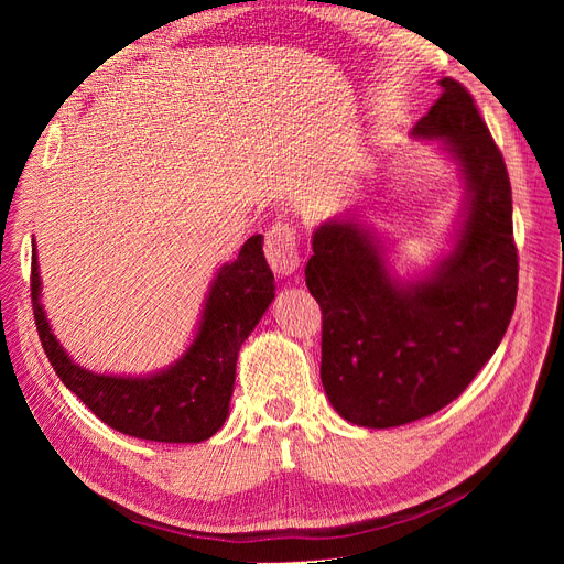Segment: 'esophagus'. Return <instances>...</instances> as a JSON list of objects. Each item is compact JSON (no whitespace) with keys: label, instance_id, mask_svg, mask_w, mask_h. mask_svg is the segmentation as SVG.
<instances>
[{"label":"esophagus","instance_id":"obj_1","mask_svg":"<svg viewBox=\"0 0 564 564\" xmlns=\"http://www.w3.org/2000/svg\"><path fill=\"white\" fill-rule=\"evenodd\" d=\"M265 259L278 275H294L301 265L296 226L286 224V220H278L265 232Z\"/></svg>","mask_w":564,"mask_h":564}]
</instances>
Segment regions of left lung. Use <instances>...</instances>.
I'll return each mask as SVG.
<instances>
[{"instance_id": "8db88e82", "label": "left lung", "mask_w": 564, "mask_h": 564, "mask_svg": "<svg viewBox=\"0 0 564 564\" xmlns=\"http://www.w3.org/2000/svg\"><path fill=\"white\" fill-rule=\"evenodd\" d=\"M442 94L412 135L440 141L464 178L452 249L402 280L355 214L313 232L305 284L322 308V386L355 425L395 429L456 400L499 348L516 311L513 197L501 150L466 87Z\"/></svg>"}]
</instances>
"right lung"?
<instances>
[{"mask_svg":"<svg viewBox=\"0 0 564 564\" xmlns=\"http://www.w3.org/2000/svg\"><path fill=\"white\" fill-rule=\"evenodd\" d=\"M30 289L51 367L100 421L141 440L202 442L228 419L237 352L275 299V275L265 263L263 237H249L240 256L216 272L193 344L174 365L145 377L96 373L73 362L44 313L35 240Z\"/></svg>","mask_w":564,"mask_h":564,"instance_id":"obj_1","label":"right lung"}]
</instances>
